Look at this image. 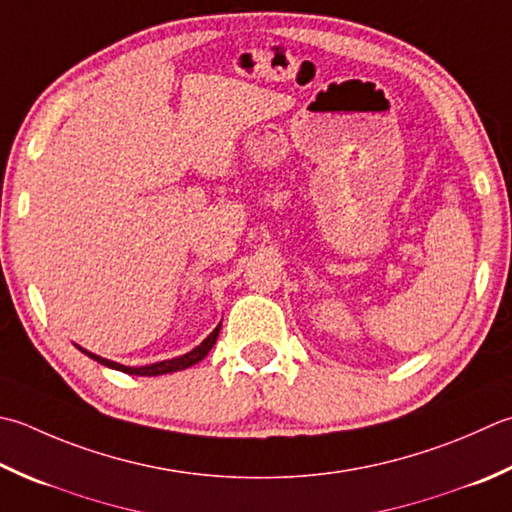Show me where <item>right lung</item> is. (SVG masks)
Returning a JSON list of instances; mask_svg holds the SVG:
<instances>
[{"label":"right lung","instance_id":"1","mask_svg":"<svg viewBox=\"0 0 512 512\" xmlns=\"http://www.w3.org/2000/svg\"><path fill=\"white\" fill-rule=\"evenodd\" d=\"M219 328H222V324H219L213 333H210L202 344H199L195 350H190V353L182 355V357H175V359H168V362H157V364H150V366H139V368H130V366H122L117 362H110V359H104V357H97L93 353H88V350L79 348L82 353H86L88 357H93L95 362L104 364L108 368H115V370H122V373H128V375H142V377H155V375H166V373H177V370H184L188 366H193L197 362H202V359L210 353V348L215 346L217 342V335H219Z\"/></svg>","mask_w":512,"mask_h":512}]
</instances>
